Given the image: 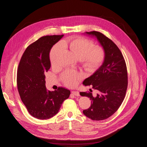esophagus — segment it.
Instances as JSON below:
<instances>
[{
	"label": "esophagus",
	"mask_w": 147,
	"mask_h": 147,
	"mask_svg": "<svg viewBox=\"0 0 147 147\" xmlns=\"http://www.w3.org/2000/svg\"><path fill=\"white\" fill-rule=\"evenodd\" d=\"M72 94L74 96H79L80 94H79V92L78 91H72Z\"/></svg>",
	"instance_id": "esophagus-1"
}]
</instances>
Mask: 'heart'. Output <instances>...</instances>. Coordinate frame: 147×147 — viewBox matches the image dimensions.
Masks as SVG:
<instances>
[{"label":"heart","mask_w":147,"mask_h":147,"mask_svg":"<svg viewBox=\"0 0 147 147\" xmlns=\"http://www.w3.org/2000/svg\"><path fill=\"white\" fill-rule=\"evenodd\" d=\"M64 47L69 48L81 60L84 69L88 72H94L104 59L105 53L102 47H94V43L89 39L78 37L65 40L63 43H57L52 48L50 53V59L53 66L58 65L59 57L64 51ZM82 77V73L74 70H67L62 76L64 83L69 87L75 86L78 80Z\"/></svg>","instance_id":"b5f03b06"}]
</instances>
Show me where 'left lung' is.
<instances>
[{
  "mask_svg": "<svg viewBox=\"0 0 147 147\" xmlns=\"http://www.w3.org/2000/svg\"><path fill=\"white\" fill-rule=\"evenodd\" d=\"M85 34L96 37L105 53L101 66L83 82L84 86L92 85L99 93L93 96L91 92H80L91 100V106L83 111V114L99 121L112 116L121 105L127 87V67L121 51L112 40L97 31Z\"/></svg>",
  "mask_w": 147,
  "mask_h": 147,
  "instance_id": "1",
  "label": "left lung"
}]
</instances>
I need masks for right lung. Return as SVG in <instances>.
<instances>
[{
	"label": "right lung",
	"instance_id": "1",
	"mask_svg": "<svg viewBox=\"0 0 147 147\" xmlns=\"http://www.w3.org/2000/svg\"><path fill=\"white\" fill-rule=\"evenodd\" d=\"M47 35L26 49L17 71V86L22 102L34 118L47 119L58 113L63 102L70 94L63 87L50 91L45 86V75L51 67L50 52L53 46L63 37Z\"/></svg>",
	"mask_w": 147,
	"mask_h": 147
}]
</instances>
